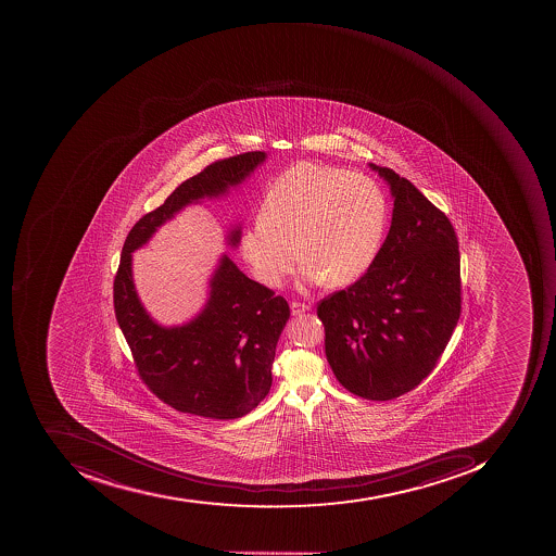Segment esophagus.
Wrapping results in <instances>:
<instances>
[{"label": "esophagus", "instance_id": "34e87169", "mask_svg": "<svg viewBox=\"0 0 556 556\" xmlns=\"http://www.w3.org/2000/svg\"><path fill=\"white\" fill-rule=\"evenodd\" d=\"M311 305L305 304V302L292 301L291 302V313L292 316H301L302 313H307Z\"/></svg>", "mask_w": 556, "mask_h": 556}]
</instances>
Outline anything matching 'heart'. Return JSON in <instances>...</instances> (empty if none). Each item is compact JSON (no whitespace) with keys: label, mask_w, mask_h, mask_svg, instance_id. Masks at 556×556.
I'll return each instance as SVG.
<instances>
[{"label":"heart","mask_w":556,"mask_h":556,"mask_svg":"<svg viewBox=\"0 0 556 556\" xmlns=\"http://www.w3.org/2000/svg\"><path fill=\"white\" fill-rule=\"evenodd\" d=\"M388 214L384 192L367 175L299 162L265 192L261 218L243 232L242 255L267 286H280L299 254L308 282L345 286L375 262Z\"/></svg>","instance_id":"heart-1"}]
</instances>
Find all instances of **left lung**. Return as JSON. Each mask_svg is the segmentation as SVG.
I'll use <instances>...</instances> for the list:
<instances>
[{"label":"left lung","mask_w":556,"mask_h":556,"mask_svg":"<svg viewBox=\"0 0 556 556\" xmlns=\"http://www.w3.org/2000/svg\"><path fill=\"white\" fill-rule=\"evenodd\" d=\"M378 170L394 197L391 229L375 262L317 304L326 357L352 394L389 401L418 388L462 316V258L447 215L407 178Z\"/></svg>","instance_id":"obj_1"}]
</instances>
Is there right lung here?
<instances>
[{
  "label": "right lung",
  "mask_w": 556,
  "mask_h": 556,
  "mask_svg": "<svg viewBox=\"0 0 556 556\" xmlns=\"http://www.w3.org/2000/svg\"><path fill=\"white\" fill-rule=\"evenodd\" d=\"M264 152H245L207 165L181 181L164 204L131 227L113 280V307L138 378L168 406L202 418L236 419L251 413L273 386V363L291 308L282 295L243 276L227 255L211 280V299L187 326H156L138 302L131 280V252L174 217L204 197L220 195L248 177ZM230 242H239L233 230Z\"/></svg>",
  "instance_id": "obj_1"
}]
</instances>
